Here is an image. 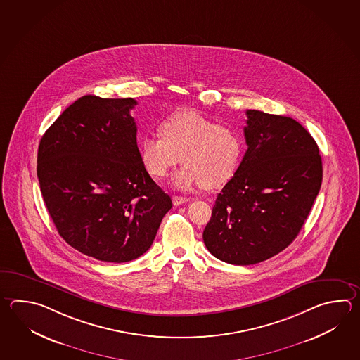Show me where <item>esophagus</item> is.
<instances>
[{
	"mask_svg": "<svg viewBox=\"0 0 360 360\" xmlns=\"http://www.w3.org/2000/svg\"><path fill=\"white\" fill-rule=\"evenodd\" d=\"M187 201H190V198H182V196H174L173 198V204L176 206L182 205V204L187 202Z\"/></svg>",
	"mask_w": 360,
	"mask_h": 360,
	"instance_id": "esophagus-1",
	"label": "esophagus"
}]
</instances>
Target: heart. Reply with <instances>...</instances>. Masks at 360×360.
<instances>
[{
	"instance_id": "b5f03b06",
	"label": "heart",
	"mask_w": 360,
	"mask_h": 360,
	"mask_svg": "<svg viewBox=\"0 0 360 360\" xmlns=\"http://www.w3.org/2000/svg\"><path fill=\"white\" fill-rule=\"evenodd\" d=\"M159 134L140 140L141 162L155 179L168 176L170 169L184 162L173 176L178 188L204 186L220 188L235 176L243 155L240 132L196 110H179L159 123Z\"/></svg>"
}]
</instances>
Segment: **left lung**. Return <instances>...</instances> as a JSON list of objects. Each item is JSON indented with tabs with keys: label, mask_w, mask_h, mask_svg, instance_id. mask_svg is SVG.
<instances>
[{
	"label": "left lung",
	"mask_w": 360,
	"mask_h": 360,
	"mask_svg": "<svg viewBox=\"0 0 360 360\" xmlns=\"http://www.w3.org/2000/svg\"><path fill=\"white\" fill-rule=\"evenodd\" d=\"M248 150L215 200L202 238L228 264L264 262L299 235L322 184V158L292 117L246 110Z\"/></svg>",
	"instance_id": "1"
}]
</instances>
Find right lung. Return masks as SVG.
Masks as SVG:
<instances>
[{
    "label": "right lung",
    "instance_id": "add662e5",
    "mask_svg": "<svg viewBox=\"0 0 360 360\" xmlns=\"http://www.w3.org/2000/svg\"><path fill=\"white\" fill-rule=\"evenodd\" d=\"M136 105L134 98L83 96L38 147L39 187L59 235L106 263L145 254L172 207L141 162Z\"/></svg>",
    "mask_w": 360,
    "mask_h": 360
}]
</instances>
